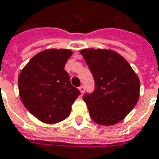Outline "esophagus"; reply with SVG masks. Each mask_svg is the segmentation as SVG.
Instances as JSON below:
<instances>
[{
  "mask_svg": "<svg viewBox=\"0 0 159 159\" xmlns=\"http://www.w3.org/2000/svg\"><path fill=\"white\" fill-rule=\"evenodd\" d=\"M79 90H80V92H81V94H83L84 92V87L83 86V85H81L79 87Z\"/></svg>",
  "mask_w": 159,
  "mask_h": 159,
  "instance_id": "esophagus-1",
  "label": "esophagus"
}]
</instances>
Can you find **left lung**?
Instances as JSON below:
<instances>
[{
    "label": "left lung",
    "mask_w": 159,
    "mask_h": 159,
    "mask_svg": "<svg viewBox=\"0 0 159 159\" xmlns=\"http://www.w3.org/2000/svg\"><path fill=\"white\" fill-rule=\"evenodd\" d=\"M94 79V90L85 94L93 121L112 125L123 120L137 105L140 83L128 62L116 52L84 49L81 52Z\"/></svg>",
    "instance_id": "left-lung-1"
}]
</instances>
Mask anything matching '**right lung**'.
Listing matches in <instances>:
<instances>
[{
    "label": "right lung",
    "instance_id": "add662e5",
    "mask_svg": "<svg viewBox=\"0 0 159 159\" xmlns=\"http://www.w3.org/2000/svg\"><path fill=\"white\" fill-rule=\"evenodd\" d=\"M72 53L67 49L40 52L19 75L18 88L22 104L42 122L55 124L65 120L80 94L65 70Z\"/></svg>",
    "mask_w": 159,
    "mask_h": 159
}]
</instances>
